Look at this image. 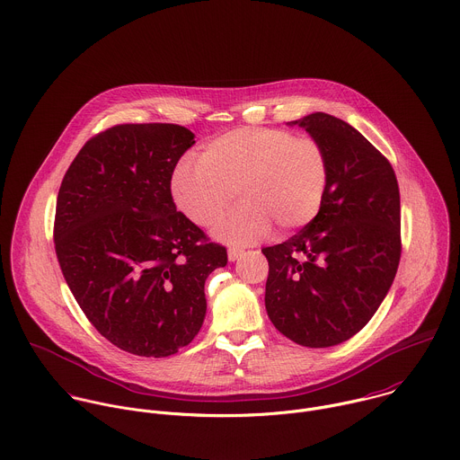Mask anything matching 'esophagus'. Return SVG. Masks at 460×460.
<instances>
[{"instance_id": "esophagus-1", "label": "esophagus", "mask_w": 460, "mask_h": 460, "mask_svg": "<svg viewBox=\"0 0 460 460\" xmlns=\"http://www.w3.org/2000/svg\"><path fill=\"white\" fill-rule=\"evenodd\" d=\"M243 253H244L243 248H235V246H234V248L228 250V259H230V261H237V259L243 257Z\"/></svg>"}]
</instances>
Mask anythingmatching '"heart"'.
<instances>
[{"label":"heart","instance_id":"heart-1","mask_svg":"<svg viewBox=\"0 0 460 460\" xmlns=\"http://www.w3.org/2000/svg\"><path fill=\"white\" fill-rule=\"evenodd\" d=\"M331 176L329 155L313 137L275 128H237L207 142L198 162L176 167L171 192L198 226H214L237 199L243 203L216 228L232 244H250L271 225L293 232L320 212Z\"/></svg>","mask_w":460,"mask_h":460}]
</instances>
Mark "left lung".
<instances>
[{
    "instance_id": "left-lung-1",
    "label": "left lung",
    "mask_w": 460,
    "mask_h": 460,
    "mask_svg": "<svg viewBox=\"0 0 460 460\" xmlns=\"http://www.w3.org/2000/svg\"><path fill=\"white\" fill-rule=\"evenodd\" d=\"M320 140L331 176L318 216L262 248L266 311L304 347H332L361 331L386 296L401 257V205L390 162L352 126L311 113L288 122Z\"/></svg>"
}]
</instances>
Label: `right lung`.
<instances>
[{
	"label": "right lung",
	"mask_w": 460,
	"mask_h": 460,
	"mask_svg": "<svg viewBox=\"0 0 460 460\" xmlns=\"http://www.w3.org/2000/svg\"><path fill=\"white\" fill-rule=\"evenodd\" d=\"M194 144L176 124L113 126L84 144L58 194L65 280L92 325L137 356L165 358L194 340L205 280L228 262L172 199V172Z\"/></svg>",
	"instance_id": "1"
}]
</instances>
